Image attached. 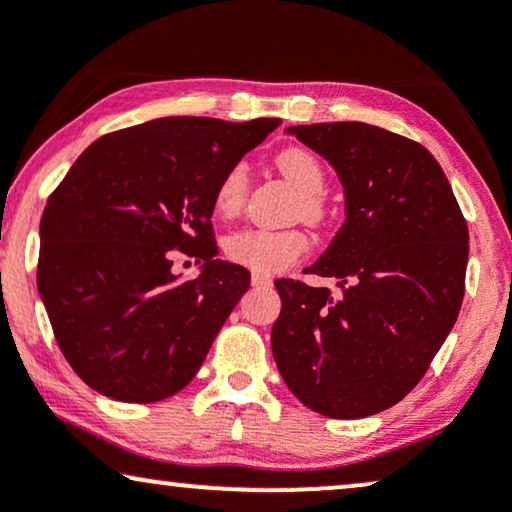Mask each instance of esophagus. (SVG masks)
Segmentation results:
<instances>
[{
  "label": "esophagus",
  "mask_w": 512,
  "mask_h": 512,
  "mask_svg": "<svg viewBox=\"0 0 512 512\" xmlns=\"http://www.w3.org/2000/svg\"><path fill=\"white\" fill-rule=\"evenodd\" d=\"M251 284H254V286H270L272 279L268 275H261V272H254V275H251Z\"/></svg>",
  "instance_id": "1"
}]
</instances>
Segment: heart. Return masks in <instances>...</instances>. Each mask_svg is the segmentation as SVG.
I'll list each match as a JSON object with an SVG mask.
<instances>
[{"instance_id": "b5f03b06", "label": "heart", "mask_w": 512, "mask_h": 512, "mask_svg": "<svg viewBox=\"0 0 512 512\" xmlns=\"http://www.w3.org/2000/svg\"><path fill=\"white\" fill-rule=\"evenodd\" d=\"M277 165L286 179L305 195L303 214L310 221H319L324 216V207L317 195L324 191L326 174L324 167L310 151L284 149L277 156ZM249 174L247 165L235 163L223 174L214 193V209L221 216L235 214L247 198ZM310 249V237L303 230H265V228H244L237 230L226 240V256L233 263H240L244 268L272 275L282 272L298 261L305 251Z\"/></svg>"}]
</instances>
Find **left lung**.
Here are the masks:
<instances>
[{"label": "left lung", "mask_w": 512, "mask_h": 512, "mask_svg": "<svg viewBox=\"0 0 512 512\" xmlns=\"http://www.w3.org/2000/svg\"><path fill=\"white\" fill-rule=\"evenodd\" d=\"M326 158L345 191V223L305 272L277 279L282 312L272 354L307 408L359 419L391 408L422 380L464 300L468 226L438 160L422 144L368 123L291 125Z\"/></svg>", "instance_id": "8db88e82"}]
</instances>
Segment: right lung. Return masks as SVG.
<instances>
[{"mask_svg":"<svg viewBox=\"0 0 512 512\" xmlns=\"http://www.w3.org/2000/svg\"><path fill=\"white\" fill-rule=\"evenodd\" d=\"M279 123L156 118L97 139L55 188L37 286L62 354L90 389L156 403L198 373L249 289L247 268L216 258V186ZM174 248L203 261L191 283L171 272Z\"/></svg>","mask_w":512,"mask_h":512,"instance_id":"1","label":"right lung"}]
</instances>
